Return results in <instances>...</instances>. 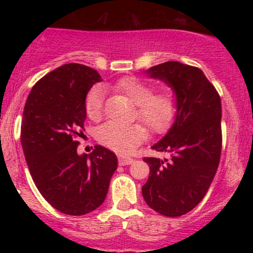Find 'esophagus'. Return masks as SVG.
<instances>
[{"instance_id":"obj_1","label":"esophagus","mask_w":253,"mask_h":253,"mask_svg":"<svg viewBox=\"0 0 253 253\" xmlns=\"http://www.w3.org/2000/svg\"><path fill=\"white\" fill-rule=\"evenodd\" d=\"M132 163H133V158H130V157L119 156V164H120L121 167H124V165H129Z\"/></svg>"}]
</instances>
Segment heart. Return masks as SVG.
Wrapping results in <instances>:
<instances>
[{
    "label": "heart",
    "mask_w": 253,
    "mask_h": 253,
    "mask_svg": "<svg viewBox=\"0 0 253 253\" xmlns=\"http://www.w3.org/2000/svg\"><path fill=\"white\" fill-rule=\"evenodd\" d=\"M114 89L126 95L136 104V115L153 132L167 129L177 112V96L171 89L153 92L152 84L136 77L121 78L115 83ZM85 113L89 119L97 120L102 115L103 91L100 86H94L86 94ZM147 136V130L141 124L120 125L107 123L98 127L96 138L101 144L118 152L128 153L135 149Z\"/></svg>",
    "instance_id": "b5f03b06"
}]
</instances>
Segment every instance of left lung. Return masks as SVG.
<instances>
[{
  "label": "left lung",
  "mask_w": 253,
  "mask_h": 253,
  "mask_svg": "<svg viewBox=\"0 0 253 253\" xmlns=\"http://www.w3.org/2000/svg\"><path fill=\"white\" fill-rule=\"evenodd\" d=\"M164 82L177 96L175 121L152 146L169 159L144 158L150 176L141 188L145 202L165 216L195 208L210 189L221 155V101L202 70L167 62L145 71Z\"/></svg>",
  "instance_id": "left-lung-1"
}]
</instances>
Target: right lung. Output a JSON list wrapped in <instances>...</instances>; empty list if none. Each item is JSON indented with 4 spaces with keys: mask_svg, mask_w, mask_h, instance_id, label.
Here are the masks:
<instances>
[{
    "mask_svg": "<svg viewBox=\"0 0 253 253\" xmlns=\"http://www.w3.org/2000/svg\"><path fill=\"white\" fill-rule=\"evenodd\" d=\"M101 81L89 66L65 64L38 81L25 104L21 144L32 178L43 199L68 215L100 207L118 168L117 156L100 145L90 155L77 153L86 94Z\"/></svg>",
    "mask_w": 253,
    "mask_h": 253,
    "instance_id": "right-lung-1",
    "label": "right lung"
}]
</instances>
